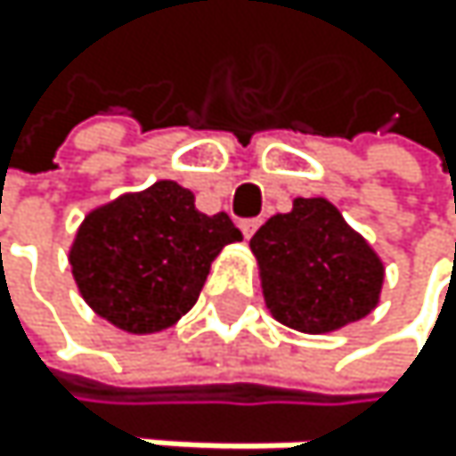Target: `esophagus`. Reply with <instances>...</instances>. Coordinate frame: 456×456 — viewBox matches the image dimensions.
<instances>
[{
	"instance_id": "34e87169",
	"label": "esophagus",
	"mask_w": 456,
	"mask_h": 456,
	"mask_svg": "<svg viewBox=\"0 0 456 456\" xmlns=\"http://www.w3.org/2000/svg\"><path fill=\"white\" fill-rule=\"evenodd\" d=\"M256 226H259V218H243V221H240V232H243L246 238H251V235L256 232Z\"/></svg>"
}]
</instances>
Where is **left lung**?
I'll return each instance as SVG.
<instances>
[{
	"label": "left lung",
	"instance_id": "left-lung-1",
	"mask_svg": "<svg viewBox=\"0 0 456 456\" xmlns=\"http://www.w3.org/2000/svg\"><path fill=\"white\" fill-rule=\"evenodd\" d=\"M271 314L304 334H328L380 301L383 262L322 197L295 200L251 238Z\"/></svg>",
	"mask_w": 456,
	"mask_h": 456
}]
</instances>
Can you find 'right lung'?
Instances as JSON below:
<instances>
[{"instance_id":"1","label":"right lung","mask_w":456,"mask_h":456,"mask_svg":"<svg viewBox=\"0 0 456 456\" xmlns=\"http://www.w3.org/2000/svg\"><path fill=\"white\" fill-rule=\"evenodd\" d=\"M240 238L226 213L205 216L188 188L159 180L86 216L70 268L95 314L128 334H155L197 304L210 262Z\"/></svg>"}]
</instances>
